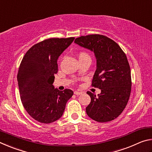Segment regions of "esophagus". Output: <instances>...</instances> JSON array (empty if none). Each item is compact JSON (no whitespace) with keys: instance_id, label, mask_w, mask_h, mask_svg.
Segmentation results:
<instances>
[{"instance_id":"1","label":"esophagus","mask_w":152,"mask_h":152,"mask_svg":"<svg viewBox=\"0 0 152 152\" xmlns=\"http://www.w3.org/2000/svg\"><path fill=\"white\" fill-rule=\"evenodd\" d=\"M74 94H76V95H80V94H82V92H79V91H74Z\"/></svg>"}]
</instances>
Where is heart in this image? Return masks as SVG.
<instances>
[{
	"label": "heart",
	"mask_w": 152,
	"mask_h": 152,
	"mask_svg": "<svg viewBox=\"0 0 152 152\" xmlns=\"http://www.w3.org/2000/svg\"><path fill=\"white\" fill-rule=\"evenodd\" d=\"M78 57L79 60H82V59H84L86 58H90L89 55L86 52H85V51H80V52H79Z\"/></svg>",
	"instance_id": "b5f03b06"
}]
</instances>
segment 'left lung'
<instances>
[{
    "label": "left lung",
    "instance_id": "8db88e82",
    "mask_svg": "<svg viewBox=\"0 0 152 152\" xmlns=\"http://www.w3.org/2000/svg\"><path fill=\"white\" fill-rule=\"evenodd\" d=\"M74 42L94 51L96 58L92 86L101 90L96 94L88 91L91 101L86 108L87 115L97 122L116 119L125 109L132 91L129 64L124 51L117 43L99 34L80 36Z\"/></svg>",
    "mask_w": 152,
    "mask_h": 152
}]
</instances>
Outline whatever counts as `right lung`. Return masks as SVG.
Returning <instances> with one entry per match:
<instances>
[{
  "label": "right lung",
  "mask_w": 152,
  "mask_h": 152,
  "mask_svg": "<svg viewBox=\"0 0 152 152\" xmlns=\"http://www.w3.org/2000/svg\"><path fill=\"white\" fill-rule=\"evenodd\" d=\"M74 37L50 38L36 43L28 50L19 66L18 85L22 104L33 119L51 123L62 116L73 91L54 88L58 59Z\"/></svg>",
  "instance_id": "1"
}]
</instances>
